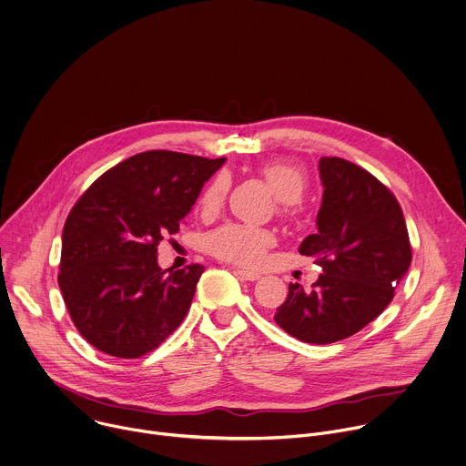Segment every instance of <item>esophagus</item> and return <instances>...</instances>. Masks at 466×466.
<instances>
[{
    "mask_svg": "<svg viewBox=\"0 0 466 466\" xmlns=\"http://www.w3.org/2000/svg\"><path fill=\"white\" fill-rule=\"evenodd\" d=\"M236 274H238L243 281H256V279H259V278H261L258 272L245 270V268H238V270H236Z\"/></svg>",
    "mask_w": 466,
    "mask_h": 466,
    "instance_id": "34e87169",
    "label": "esophagus"
}]
</instances>
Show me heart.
I'll list each match as a JSON object with an SVG mask.
<instances>
[{
	"label": "heart",
	"instance_id": "obj_1",
	"mask_svg": "<svg viewBox=\"0 0 466 466\" xmlns=\"http://www.w3.org/2000/svg\"><path fill=\"white\" fill-rule=\"evenodd\" d=\"M261 176L265 181L270 185L274 194L278 196L283 205H294L299 203L305 190H307V181L305 176L292 165L289 163H267L261 167ZM228 190V179L225 174H218L208 187L205 188L199 207L201 212L210 216L216 214L227 196ZM274 243V236L267 228H256L248 225H239V223H228L223 225L221 228L214 230L207 238V248L212 256L230 261L236 265L243 267H256L263 261L267 248Z\"/></svg>",
	"mask_w": 466,
	"mask_h": 466
}]
</instances>
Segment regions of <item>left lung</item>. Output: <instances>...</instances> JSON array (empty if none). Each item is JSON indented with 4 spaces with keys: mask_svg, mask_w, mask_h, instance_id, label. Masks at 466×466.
I'll return each mask as SVG.
<instances>
[{
    "mask_svg": "<svg viewBox=\"0 0 466 466\" xmlns=\"http://www.w3.org/2000/svg\"><path fill=\"white\" fill-rule=\"evenodd\" d=\"M319 176L325 190L318 232L303 239L299 254L316 258L323 274L312 292L290 283L274 319L299 341L329 345L354 336L389 307L412 248L403 210L378 177L327 156Z\"/></svg>",
    "mask_w": 466,
    "mask_h": 466,
    "instance_id": "obj_1",
    "label": "left lung"
}]
</instances>
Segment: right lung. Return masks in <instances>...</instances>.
Returning <instances> with one entry per match:
<instances>
[{
  "mask_svg": "<svg viewBox=\"0 0 466 466\" xmlns=\"http://www.w3.org/2000/svg\"><path fill=\"white\" fill-rule=\"evenodd\" d=\"M225 163L172 150L136 154L72 207L57 283L77 332L123 360L159 347L185 319L203 265L163 270L157 245L176 234L203 183Z\"/></svg>",
  "mask_w": 466,
  "mask_h": 466,
  "instance_id": "1",
  "label": "right lung"
}]
</instances>
